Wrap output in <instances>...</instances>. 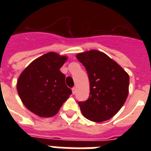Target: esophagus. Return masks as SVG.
Returning <instances> with one entry per match:
<instances>
[{
  "instance_id": "34e87169",
  "label": "esophagus",
  "mask_w": 151,
  "mask_h": 151,
  "mask_svg": "<svg viewBox=\"0 0 151 151\" xmlns=\"http://www.w3.org/2000/svg\"><path fill=\"white\" fill-rule=\"evenodd\" d=\"M72 92H73V94L74 95L76 93V88L75 87H73V88H72Z\"/></svg>"
}]
</instances>
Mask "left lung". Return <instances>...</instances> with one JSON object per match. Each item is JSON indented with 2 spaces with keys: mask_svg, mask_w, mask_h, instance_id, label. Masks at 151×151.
<instances>
[{
  "mask_svg": "<svg viewBox=\"0 0 151 151\" xmlns=\"http://www.w3.org/2000/svg\"><path fill=\"white\" fill-rule=\"evenodd\" d=\"M87 71L90 96L79 102L82 115L94 122H103L120 111L129 95V76L108 55L90 50L76 55Z\"/></svg>",
  "mask_w": 151,
  "mask_h": 151,
  "instance_id": "8db88e82",
  "label": "left lung"
}]
</instances>
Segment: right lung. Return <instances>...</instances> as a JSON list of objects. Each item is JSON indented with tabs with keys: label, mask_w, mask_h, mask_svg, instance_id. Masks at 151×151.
<instances>
[{
	"label": "right lung",
	"mask_w": 151,
	"mask_h": 151,
	"mask_svg": "<svg viewBox=\"0 0 151 151\" xmlns=\"http://www.w3.org/2000/svg\"><path fill=\"white\" fill-rule=\"evenodd\" d=\"M67 56L50 52L34 60L22 72L17 91L22 104L40 117L55 116L72 94L60 69Z\"/></svg>",
	"instance_id": "1"
}]
</instances>
